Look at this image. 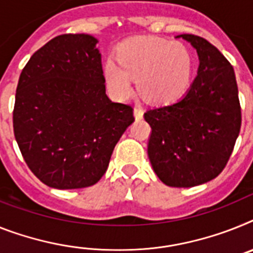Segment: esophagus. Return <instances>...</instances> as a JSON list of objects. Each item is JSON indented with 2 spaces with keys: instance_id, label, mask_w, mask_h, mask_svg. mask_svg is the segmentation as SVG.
I'll return each mask as SVG.
<instances>
[{
  "instance_id": "34e87169",
  "label": "esophagus",
  "mask_w": 253,
  "mask_h": 253,
  "mask_svg": "<svg viewBox=\"0 0 253 253\" xmlns=\"http://www.w3.org/2000/svg\"><path fill=\"white\" fill-rule=\"evenodd\" d=\"M133 114H135V118H136V120H141V118H143L144 110L140 107H135V109H133Z\"/></svg>"
}]
</instances>
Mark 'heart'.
Returning a JSON list of instances; mask_svg holds the SVG:
<instances>
[{"label":"heart","instance_id":"heart-1","mask_svg":"<svg viewBox=\"0 0 253 253\" xmlns=\"http://www.w3.org/2000/svg\"><path fill=\"white\" fill-rule=\"evenodd\" d=\"M117 61L104 65V78L114 97L123 100L132 92V78L146 101L167 104L188 90L193 55L185 44L157 37L133 38L123 43Z\"/></svg>","mask_w":253,"mask_h":253}]
</instances>
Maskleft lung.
I'll use <instances>...</instances> for the list:
<instances>
[{"mask_svg": "<svg viewBox=\"0 0 253 253\" xmlns=\"http://www.w3.org/2000/svg\"><path fill=\"white\" fill-rule=\"evenodd\" d=\"M197 50L199 67L186 94L176 103L149 109L148 157L159 180L190 188L215 179L226 166L241 131L234 69L207 40L179 35Z\"/></svg>", "mask_w": 253, "mask_h": 253, "instance_id": "left-lung-1", "label": "left lung"}]
</instances>
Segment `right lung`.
I'll return each instance as SVG.
<instances>
[{
    "label": "right lung",
    "mask_w": 253,
    "mask_h": 253,
    "mask_svg": "<svg viewBox=\"0 0 253 253\" xmlns=\"http://www.w3.org/2000/svg\"><path fill=\"white\" fill-rule=\"evenodd\" d=\"M97 42L84 33L58 36L32 55L19 77L15 139L32 172L50 188L96 184L135 121L130 105L105 94Z\"/></svg>",
    "instance_id": "right-lung-1"
}]
</instances>
